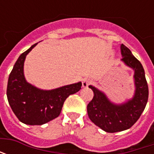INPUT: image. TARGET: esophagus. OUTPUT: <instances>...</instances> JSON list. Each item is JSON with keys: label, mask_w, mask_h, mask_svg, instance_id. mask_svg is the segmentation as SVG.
Instances as JSON below:
<instances>
[{"label": "esophagus", "mask_w": 154, "mask_h": 154, "mask_svg": "<svg viewBox=\"0 0 154 154\" xmlns=\"http://www.w3.org/2000/svg\"><path fill=\"white\" fill-rule=\"evenodd\" d=\"M91 82V81L89 78H85L82 80V87H87Z\"/></svg>", "instance_id": "obj_1"}]
</instances>
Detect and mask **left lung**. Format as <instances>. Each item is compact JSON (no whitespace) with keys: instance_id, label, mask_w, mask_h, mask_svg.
Masks as SVG:
<instances>
[{"instance_id":"8db88e82","label":"left lung","mask_w":154,"mask_h":154,"mask_svg":"<svg viewBox=\"0 0 154 154\" xmlns=\"http://www.w3.org/2000/svg\"><path fill=\"white\" fill-rule=\"evenodd\" d=\"M120 49L121 61L134 71L135 91L132 99L125 103L115 104L104 92L89 86L94 97L87 105L88 116L96 125L108 133L119 132L132 127L143 113L149 98V87L142 64L125 45L121 44Z\"/></svg>"}]
</instances>
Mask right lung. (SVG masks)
<instances>
[{
    "label": "right lung",
    "instance_id": "1",
    "mask_svg": "<svg viewBox=\"0 0 154 154\" xmlns=\"http://www.w3.org/2000/svg\"><path fill=\"white\" fill-rule=\"evenodd\" d=\"M37 45L20 54L9 76L6 95L13 112L20 121L29 125H41L57 118L65 100L80 91L82 82L53 90H41L26 82L24 63L26 55Z\"/></svg>",
    "mask_w": 154,
    "mask_h": 154
}]
</instances>
